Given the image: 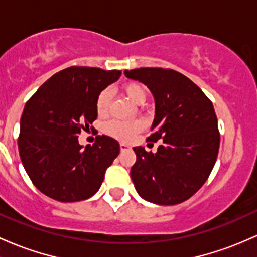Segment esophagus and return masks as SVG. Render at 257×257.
<instances>
[{"instance_id":"obj_1","label":"esophagus","mask_w":257,"mask_h":257,"mask_svg":"<svg viewBox=\"0 0 257 257\" xmlns=\"http://www.w3.org/2000/svg\"><path fill=\"white\" fill-rule=\"evenodd\" d=\"M119 148H120V151H125V150H131V146L129 145H126V144H124V143H120V145H119Z\"/></svg>"}]
</instances>
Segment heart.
Returning <instances> with one entry per match:
<instances>
[{
  "instance_id": "heart-1",
  "label": "heart",
  "mask_w": 257,
  "mask_h": 257,
  "mask_svg": "<svg viewBox=\"0 0 257 257\" xmlns=\"http://www.w3.org/2000/svg\"><path fill=\"white\" fill-rule=\"evenodd\" d=\"M123 92L126 95V97L131 98L137 105H142L144 101L146 100V90L142 84L138 83H128L123 86ZM111 91L108 89L102 90L98 94L96 98V112L100 117H103L108 113L109 103H111ZM144 123L142 120H111L105 125V131L107 134L115 139L123 140V142H129L143 131Z\"/></svg>"
}]
</instances>
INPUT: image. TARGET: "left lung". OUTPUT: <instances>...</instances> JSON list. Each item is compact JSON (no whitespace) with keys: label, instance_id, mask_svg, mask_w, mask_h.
<instances>
[{"label":"left lung","instance_id":"1","mask_svg":"<svg viewBox=\"0 0 257 257\" xmlns=\"http://www.w3.org/2000/svg\"><path fill=\"white\" fill-rule=\"evenodd\" d=\"M124 74L145 84L154 95L155 119L148 142H161L155 154L133 148L135 190L152 204H180L204 185L216 163L219 132L212 102L173 69L138 68Z\"/></svg>","mask_w":257,"mask_h":257}]
</instances>
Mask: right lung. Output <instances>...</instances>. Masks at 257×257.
<instances>
[{"label": "right lung", "mask_w": 257, "mask_h": 257, "mask_svg": "<svg viewBox=\"0 0 257 257\" xmlns=\"http://www.w3.org/2000/svg\"><path fill=\"white\" fill-rule=\"evenodd\" d=\"M120 74V70L69 67L45 81L25 103L19 156L42 194L74 202L97 193L106 170L119 154V144L97 135L92 145L83 148L78 134L96 119L98 94Z\"/></svg>", "instance_id": "obj_1"}]
</instances>
